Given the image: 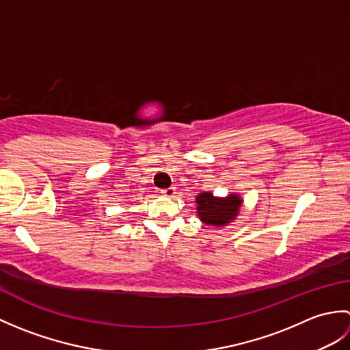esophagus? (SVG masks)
I'll return each instance as SVG.
<instances>
[{"label":"esophagus","mask_w":350,"mask_h":350,"mask_svg":"<svg viewBox=\"0 0 350 350\" xmlns=\"http://www.w3.org/2000/svg\"><path fill=\"white\" fill-rule=\"evenodd\" d=\"M161 192H162V196H165V197H174L176 188L170 187V188H165V189H161Z\"/></svg>","instance_id":"obj_1"}]
</instances>
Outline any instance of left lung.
Here are the masks:
<instances>
[{
    "label": "left lung",
    "instance_id": "8db88e82",
    "mask_svg": "<svg viewBox=\"0 0 350 350\" xmlns=\"http://www.w3.org/2000/svg\"><path fill=\"white\" fill-rule=\"evenodd\" d=\"M198 217L206 224L224 226L239 213L242 200L232 194L226 198H213L211 192H203L197 197Z\"/></svg>",
    "mask_w": 350,
    "mask_h": 350
}]
</instances>
